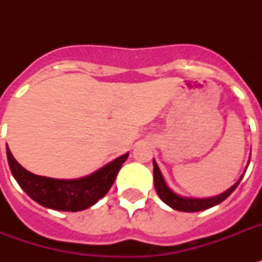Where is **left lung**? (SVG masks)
<instances>
[{
    "instance_id": "left-lung-1",
    "label": "left lung",
    "mask_w": 262,
    "mask_h": 262,
    "mask_svg": "<svg viewBox=\"0 0 262 262\" xmlns=\"http://www.w3.org/2000/svg\"><path fill=\"white\" fill-rule=\"evenodd\" d=\"M241 179H242V177H241ZM241 179L234 186H231L228 190H226L222 194L216 195V197H211V199H186V197H181V195L175 194L174 191L166 185L163 175L160 172L156 162L154 160V185H155L156 193L160 197V200L167 204L168 207L181 212H199L211 207H215L222 201H224L232 191L235 190L236 186L239 185Z\"/></svg>"
}]
</instances>
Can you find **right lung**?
Here are the masks:
<instances>
[{
	"label": "right lung",
	"mask_w": 262,
	"mask_h": 262,
	"mask_svg": "<svg viewBox=\"0 0 262 262\" xmlns=\"http://www.w3.org/2000/svg\"><path fill=\"white\" fill-rule=\"evenodd\" d=\"M6 155L12 175L34 201L57 211L77 212L92 207L107 194L129 154L119 156L94 174L72 181L35 175L17 163L9 148H6Z\"/></svg>",
	"instance_id": "1"
}]
</instances>
